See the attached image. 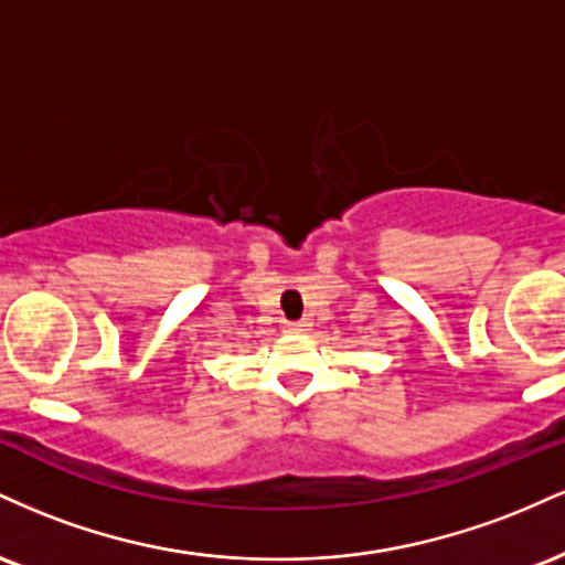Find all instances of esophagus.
Masks as SVG:
<instances>
[{
    "label": "esophagus",
    "mask_w": 565,
    "mask_h": 565,
    "mask_svg": "<svg viewBox=\"0 0 565 565\" xmlns=\"http://www.w3.org/2000/svg\"><path fill=\"white\" fill-rule=\"evenodd\" d=\"M308 327H310V323L300 319V321H287V327H284V329H289V332H305Z\"/></svg>",
    "instance_id": "esophagus-1"
}]
</instances>
